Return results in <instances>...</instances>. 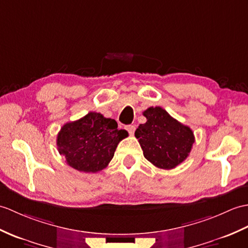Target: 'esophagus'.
Returning a JSON list of instances; mask_svg holds the SVG:
<instances>
[{"mask_svg": "<svg viewBox=\"0 0 248 248\" xmlns=\"http://www.w3.org/2000/svg\"><path fill=\"white\" fill-rule=\"evenodd\" d=\"M125 130L129 132L130 135H133L134 132H135V126L132 125V124H129V125L125 126Z\"/></svg>", "mask_w": 248, "mask_h": 248, "instance_id": "1", "label": "esophagus"}]
</instances>
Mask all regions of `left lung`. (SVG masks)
<instances>
[{"label":"left lung","instance_id":"obj_1","mask_svg":"<svg viewBox=\"0 0 248 248\" xmlns=\"http://www.w3.org/2000/svg\"><path fill=\"white\" fill-rule=\"evenodd\" d=\"M146 124L138 125L135 137L145 156L160 169H173L191 151L194 135L189 126L171 117L160 107H151L142 113Z\"/></svg>","mask_w":248,"mask_h":248}]
</instances>
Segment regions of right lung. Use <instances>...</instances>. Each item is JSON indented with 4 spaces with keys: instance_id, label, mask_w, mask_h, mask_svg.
I'll list each match as a JSON object with an SVG mask.
<instances>
[{
    "instance_id": "right-lung-1",
    "label": "right lung",
    "mask_w": 248,
    "mask_h": 248,
    "mask_svg": "<svg viewBox=\"0 0 248 248\" xmlns=\"http://www.w3.org/2000/svg\"><path fill=\"white\" fill-rule=\"evenodd\" d=\"M117 126L114 119L90 112L62 126L57 136L58 151L72 168L95 173L106 168L119 141L128 136V132Z\"/></svg>"
}]
</instances>
